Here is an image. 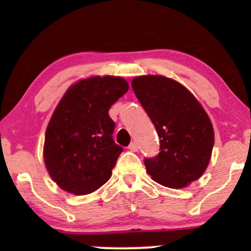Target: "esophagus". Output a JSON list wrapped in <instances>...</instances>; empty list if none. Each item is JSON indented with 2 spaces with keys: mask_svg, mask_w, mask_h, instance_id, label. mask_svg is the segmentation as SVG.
<instances>
[{
  "mask_svg": "<svg viewBox=\"0 0 251 251\" xmlns=\"http://www.w3.org/2000/svg\"><path fill=\"white\" fill-rule=\"evenodd\" d=\"M128 149H130L131 151H138V144L136 143V142H132V143L128 146Z\"/></svg>",
  "mask_w": 251,
  "mask_h": 251,
  "instance_id": "34e87169",
  "label": "esophagus"
}]
</instances>
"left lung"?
<instances>
[{
  "label": "left lung",
  "instance_id": "left-lung-1",
  "mask_svg": "<svg viewBox=\"0 0 251 251\" xmlns=\"http://www.w3.org/2000/svg\"><path fill=\"white\" fill-rule=\"evenodd\" d=\"M160 138V153L144 159L158 183L184 188L206 170L214 147V127L196 97L177 81L161 75L137 76L131 83Z\"/></svg>",
  "mask_w": 251,
  "mask_h": 251
}]
</instances>
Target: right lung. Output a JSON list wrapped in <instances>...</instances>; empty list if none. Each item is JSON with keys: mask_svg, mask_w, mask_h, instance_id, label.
<instances>
[{"mask_svg": "<svg viewBox=\"0 0 251 251\" xmlns=\"http://www.w3.org/2000/svg\"><path fill=\"white\" fill-rule=\"evenodd\" d=\"M127 90L120 76H92L70 86L59 100L45 135L44 159L63 191L85 196L110 178L123 148L113 140L108 111Z\"/></svg>", "mask_w": 251, "mask_h": 251, "instance_id": "1", "label": "right lung"}]
</instances>
